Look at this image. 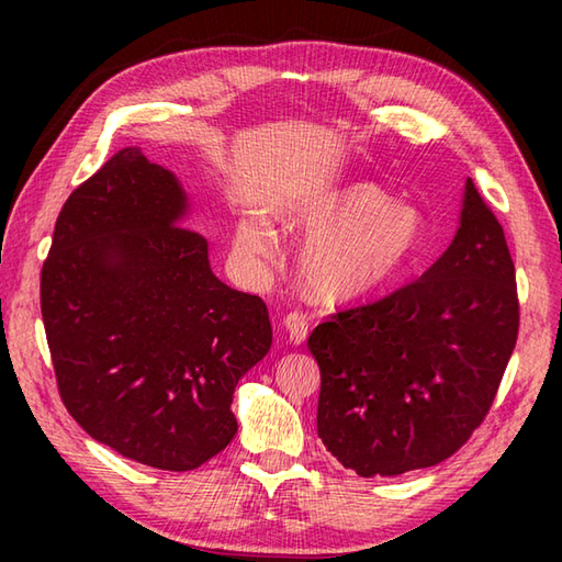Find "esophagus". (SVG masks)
Here are the masks:
<instances>
[{
	"mask_svg": "<svg viewBox=\"0 0 562 562\" xmlns=\"http://www.w3.org/2000/svg\"><path fill=\"white\" fill-rule=\"evenodd\" d=\"M284 330H288L290 342L302 345L308 336V316L302 312H290L284 316Z\"/></svg>",
	"mask_w": 562,
	"mask_h": 562,
	"instance_id": "34e87169",
	"label": "esophagus"
}]
</instances>
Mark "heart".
Here are the masks:
<instances>
[{
  "label": "heart",
  "mask_w": 562,
  "mask_h": 562,
  "mask_svg": "<svg viewBox=\"0 0 562 562\" xmlns=\"http://www.w3.org/2000/svg\"><path fill=\"white\" fill-rule=\"evenodd\" d=\"M290 224L314 234L302 254L308 290L328 302L362 300L391 288L425 248L423 214L372 183L324 190L296 210ZM236 250L244 260H268L278 236L260 214L236 226Z\"/></svg>",
  "instance_id": "obj_1"
}]
</instances>
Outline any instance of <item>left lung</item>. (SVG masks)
I'll use <instances>...</instances> for the list:
<instances>
[{
	"label": "left lung",
	"instance_id": "8db88e82",
	"mask_svg": "<svg viewBox=\"0 0 562 562\" xmlns=\"http://www.w3.org/2000/svg\"><path fill=\"white\" fill-rule=\"evenodd\" d=\"M517 333L515 262L469 178L457 236L420 280L308 336L321 441L362 479L449 459L491 411Z\"/></svg>",
	"mask_w": 562,
	"mask_h": 562
}]
</instances>
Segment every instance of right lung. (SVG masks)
<instances>
[{"instance_id":"add662e5","label":"right lung","mask_w":562,"mask_h":562,"mask_svg":"<svg viewBox=\"0 0 562 562\" xmlns=\"http://www.w3.org/2000/svg\"><path fill=\"white\" fill-rule=\"evenodd\" d=\"M176 176L125 147L55 222L41 312L69 415L125 459L193 471L236 435L234 389L268 355V306L210 268Z\"/></svg>"}]
</instances>
